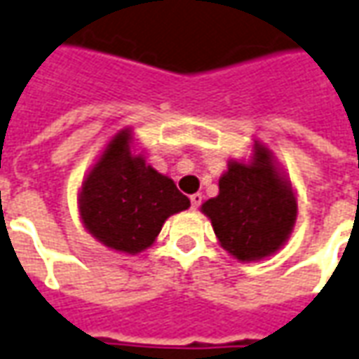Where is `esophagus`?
<instances>
[{
  "mask_svg": "<svg viewBox=\"0 0 359 359\" xmlns=\"http://www.w3.org/2000/svg\"><path fill=\"white\" fill-rule=\"evenodd\" d=\"M200 204H202V194H200V192H196V194H190V206H192V210L200 208Z\"/></svg>",
  "mask_w": 359,
  "mask_h": 359,
  "instance_id": "esophagus-1",
  "label": "esophagus"
}]
</instances>
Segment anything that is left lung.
<instances>
[{
  "label": "left lung",
  "instance_id": "8db88e82",
  "mask_svg": "<svg viewBox=\"0 0 359 359\" xmlns=\"http://www.w3.org/2000/svg\"><path fill=\"white\" fill-rule=\"evenodd\" d=\"M202 212L212 220L222 248L241 262L267 257L283 245L297 218V200L273 167L267 149H255L253 165L230 163L220 194Z\"/></svg>",
  "mask_w": 359,
  "mask_h": 359
}]
</instances>
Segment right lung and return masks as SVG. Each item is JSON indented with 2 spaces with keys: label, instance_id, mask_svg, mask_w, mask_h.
I'll return each instance as SVG.
<instances>
[{
  "label": "right lung",
  "instance_id": "add662e5",
  "mask_svg": "<svg viewBox=\"0 0 359 359\" xmlns=\"http://www.w3.org/2000/svg\"><path fill=\"white\" fill-rule=\"evenodd\" d=\"M189 206L172 180L131 155L128 131L109 141L80 192V214L90 233L126 253L149 248L170 214Z\"/></svg>",
  "mask_w": 359,
  "mask_h": 359
}]
</instances>
